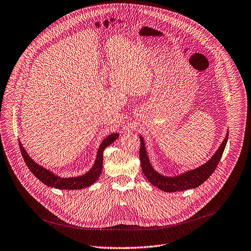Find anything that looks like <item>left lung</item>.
<instances>
[{
    "label": "left lung",
    "mask_w": 251,
    "mask_h": 251,
    "mask_svg": "<svg viewBox=\"0 0 251 251\" xmlns=\"http://www.w3.org/2000/svg\"><path fill=\"white\" fill-rule=\"evenodd\" d=\"M227 139H228V132L226 133V136L224 139L218 151L213 154V156L205 164L201 165L197 169L188 171L181 175H177L175 176H166L159 174L152 167L149 161V157L147 155L144 139H143L142 136H140L141 147H140L139 155H140L143 173H144L147 180L153 186H156L160 190L167 193L181 192V191H186L190 189H195L201 186L203 182H205L211 176V174L214 172V170H216L223 156V153L225 151Z\"/></svg>",
    "instance_id": "1"
}]
</instances>
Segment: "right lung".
<instances>
[{
	"mask_svg": "<svg viewBox=\"0 0 251 251\" xmlns=\"http://www.w3.org/2000/svg\"><path fill=\"white\" fill-rule=\"evenodd\" d=\"M118 136H119L118 133H113L109 136H107L102 141V143L99 146L96 160L93 167L86 174L78 176H73V177L58 176L57 175H54L50 170L40 166L29 157V155L26 153V151L23 147L22 143L21 142L19 143H20V149H21L23 158L27 168L34 175V176L38 177L42 183H44L49 187L59 189V190H80V189L89 187L96 182V180L99 177L102 172L103 151L107 146L112 144V143L118 138Z\"/></svg>",
	"mask_w": 251,
	"mask_h": 251,
	"instance_id": "add662e5",
	"label": "right lung"
}]
</instances>
